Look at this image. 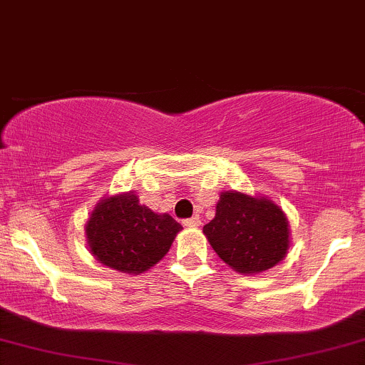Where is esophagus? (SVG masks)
I'll use <instances>...</instances> for the list:
<instances>
[{
	"label": "esophagus",
	"mask_w": 365,
	"mask_h": 365,
	"mask_svg": "<svg viewBox=\"0 0 365 365\" xmlns=\"http://www.w3.org/2000/svg\"><path fill=\"white\" fill-rule=\"evenodd\" d=\"M182 225H184V227H200L201 220H200V217L186 218V220H184V222H182Z\"/></svg>",
	"instance_id": "esophagus-1"
}]
</instances>
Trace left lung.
<instances>
[{
  "instance_id": "left-lung-1",
  "label": "left lung",
  "mask_w": 365,
  "mask_h": 365,
  "mask_svg": "<svg viewBox=\"0 0 365 365\" xmlns=\"http://www.w3.org/2000/svg\"><path fill=\"white\" fill-rule=\"evenodd\" d=\"M213 250L240 274H257L281 262L289 247L282 210L242 192H223L217 215L203 227Z\"/></svg>"
}]
</instances>
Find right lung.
Listing matches in <instances>:
<instances>
[{"mask_svg": "<svg viewBox=\"0 0 365 365\" xmlns=\"http://www.w3.org/2000/svg\"><path fill=\"white\" fill-rule=\"evenodd\" d=\"M181 225L170 215H157L135 195L103 200L86 225L89 250L108 267L138 274L168 254Z\"/></svg>", "mask_w": 365, "mask_h": 365, "instance_id": "obj_1", "label": "right lung"}]
</instances>
